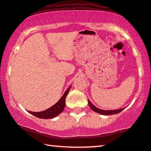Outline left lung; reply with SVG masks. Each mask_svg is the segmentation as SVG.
I'll return each mask as SVG.
<instances>
[{"mask_svg": "<svg viewBox=\"0 0 151 151\" xmlns=\"http://www.w3.org/2000/svg\"><path fill=\"white\" fill-rule=\"evenodd\" d=\"M88 105L90 106V107L91 108L92 110H93L94 112L100 113L101 115H113V114H116V113H120L124 109V108L122 109H116V110H102L96 107V106H94L92 104L90 103V101L89 100H88Z\"/></svg>", "mask_w": 151, "mask_h": 151, "instance_id": "8db88e82", "label": "left lung"}]
</instances>
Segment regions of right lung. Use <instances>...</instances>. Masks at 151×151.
I'll list each match as a JSON object with an SVG mask.
<instances>
[{"instance_id": "add662e5", "label": "right lung", "mask_w": 151, "mask_h": 151, "mask_svg": "<svg viewBox=\"0 0 151 151\" xmlns=\"http://www.w3.org/2000/svg\"><path fill=\"white\" fill-rule=\"evenodd\" d=\"M71 86H69L68 90L65 92L61 98L59 99V101L48 109L40 111V112H32V111H28V112L37 117L41 118V119H51V118L55 117L63 111L65 106L66 96Z\"/></svg>"}]
</instances>
